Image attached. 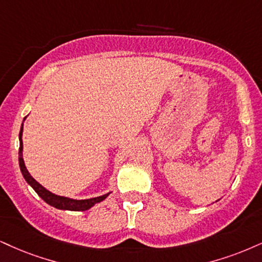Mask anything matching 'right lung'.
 Returning <instances> with one entry per match:
<instances>
[{
    "instance_id": "add662e5",
    "label": "right lung",
    "mask_w": 262,
    "mask_h": 262,
    "mask_svg": "<svg viewBox=\"0 0 262 262\" xmlns=\"http://www.w3.org/2000/svg\"><path fill=\"white\" fill-rule=\"evenodd\" d=\"M27 118H24V120ZM23 124L20 127V132H19V167H20V171L23 173V177H24L25 181L32 187V189L37 193L38 196L41 199H43L47 204H50L53 208L59 209V210H69V211H85V210H89L92 208L93 205L97 204V203H101L102 200H104L106 196L111 194V192L106 193V194H103L101 196H96V198H90V199H73L68 198V196L58 195L54 194V193L50 192V190L45 188L43 186H41L40 183L37 182L36 180L32 177L29 171L25 166L24 159H23Z\"/></svg>"
}]
</instances>
